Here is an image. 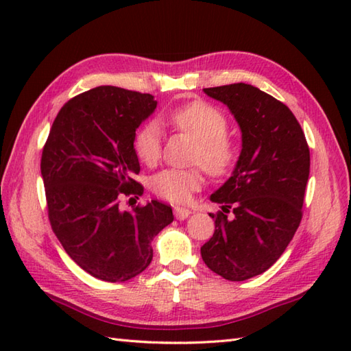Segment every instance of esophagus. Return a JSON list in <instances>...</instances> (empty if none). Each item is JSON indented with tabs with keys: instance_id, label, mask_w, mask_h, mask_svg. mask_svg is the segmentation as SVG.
I'll return each mask as SVG.
<instances>
[{
	"instance_id": "obj_1",
	"label": "esophagus",
	"mask_w": 351,
	"mask_h": 351,
	"mask_svg": "<svg viewBox=\"0 0 351 351\" xmlns=\"http://www.w3.org/2000/svg\"><path fill=\"white\" fill-rule=\"evenodd\" d=\"M173 213H175V217L178 220H185L191 214V211L189 210V208H185V206H175L173 208Z\"/></svg>"
}]
</instances>
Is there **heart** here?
Returning <instances> with one entry per match:
<instances>
[{
  "mask_svg": "<svg viewBox=\"0 0 351 351\" xmlns=\"http://www.w3.org/2000/svg\"><path fill=\"white\" fill-rule=\"evenodd\" d=\"M160 121L196 140L193 162L200 164L208 173L223 175L232 167L237 156V143L226 132L229 122L220 108L204 101H195L173 108ZM134 152L141 162L149 166L158 161L161 155V131L155 122H147L136 132ZM202 184L204 175L200 169H166L152 178L151 187L156 196L182 204L187 202L193 193L200 190Z\"/></svg>",
  "mask_w": 351,
  "mask_h": 351,
  "instance_id": "heart-1",
  "label": "heart"
}]
</instances>
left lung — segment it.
I'll return each instance as SVG.
<instances>
[{
    "mask_svg": "<svg viewBox=\"0 0 351 351\" xmlns=\"http://www.w3.org/2000/svg\"><path fill=\"white\" fill-rule=\"evenodd\" d=\"M204 92L234 114L241 152L232 175L210 197L221 211L210 213L215 230L200 255L214 273L241 282L268 270L293 240L302 220L309 147L293 111L258 87L235 83Z\"/></svg>",
    "mask_w": 351,
    "mask_h": 351,
    "instance_id": "obj_1",
    "label": "left lung"
}]
</instances>
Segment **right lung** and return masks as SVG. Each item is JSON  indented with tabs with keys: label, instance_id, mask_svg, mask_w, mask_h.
<instances>
[{
	"label": "right lung",
	"instance_id": "right-lung-1",
	"mask_svg": "<svg viewBox=\"0 0 351 351\" xmlns=\"http://www.w3.org/2000/svg\"><path fill=\"white\" fill-rule=\"evenodd\" d=\"M156 108L152 95L99 86L63 106L43 146L40 171L51 228L93 278L125 282L151 264L155 235L173 221L152 200L131 211L121 197L143 195L134 136ZM138 199V197H137Z\"/></svg>",
	"mask_w": 351,
	"mask_h": 351
}]
</instances>
